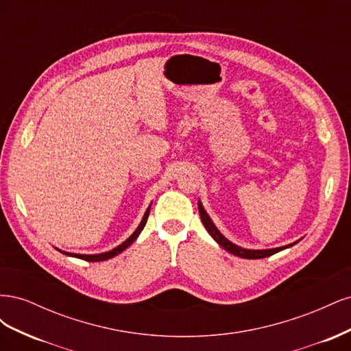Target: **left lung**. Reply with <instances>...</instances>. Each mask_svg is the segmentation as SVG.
Listing matches in <instances>:
<instances>
[{"mask_svg":"<svg viewBox=\"0 0 351 351\" xmlns=\"http://www.w3.org/2000/svg\"><path fill=\"white\" fill-rule=\"evenodd\" d=\"M197 208H199V215H200V219L202 222H204V226L206 228V231L210 234V237L214 239L219 246L222 249H226L227 252L236 254V256L239 258H243V259H262V258H268L271 256V254L274 253H278L287 247H291L293 244H295L297 241L291 243V244H287V246H281V247H275V249H262V250H252V249H243L240 246H237V244L231 243L228 239H226L224 236L221 234L219 230L215 227L214 222H212V219L209 218V215L206 214V210L204 209V205H202V202L199 200L197 202Z\"/></svg>","mask_w":351,"mask_h":351,"instance_id":"8db88e82","label":"left lung"}]
</instances>
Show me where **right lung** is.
I'll return each mask as SVG.
<instances>
[{"mask_svg":"<svg viewBox=\"0 0 351 351\" xmlns=\"http://www.w3.org/2000/svg\"><path fill=\"white\" fill-rule=\"evenodd\" d=\"M149 210H151V205H149V208L146 209V212H145V215H143V218H142V221H141V224H139V227H137L136 230H134V232L133 234L127 239L125 241H123L120 246H117V247H114L112 250H110V252H105V253H99V254H77V253H69V252H62V250H60V249H57V250H60L61 253H64L66 256H74V258H79V259H83V261H88V262H101V261H107V259H111V258H114V256H117V254H120L123 250H125L127 247L130 246V244L139 237V234L142 232V230H143V227L146 226V221H147V217H149Z\"/></svg>","mask_w":351,"mask_h":351,"instance_id":"right-lung-1","label":"right lung"}]
</instances>
